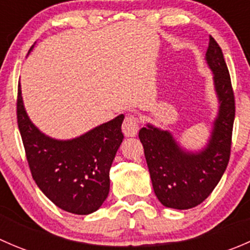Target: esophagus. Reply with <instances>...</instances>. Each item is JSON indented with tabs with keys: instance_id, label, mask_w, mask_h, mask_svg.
Here are the masks:
<instances>
[{
	"instance_id": "34e87169",
	"label": "esophagus",
	"mask_w": 250,
	"mask_h": 250,
	"mask_svg": "<svg viewBox=\"0 0 250 250\" xmlns=\"http://www.w3.org/2000/svg\"><path fill=\"white\" fill-rule=\"evenodd\" d=\"M139 130V120L135 116H127L122 123V132L125 137H135Z\"/></svg>"
}]
</instances>
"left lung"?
Returning a JSON list of instances; mask_svg holds the SVG:
<instances>
[{
	"mask_svg": "<svg viewBox=\"0 0 250 250\" xmlns=\"http://www.w3.org/2000/svg\"><path fill=\"white\" fill-rule=\"evenodd\" d=\"M206 62L213 72L219 109L202 150H186L172 133L150 123L139 132L153 191L168 208L183 210L202 203L218 185L230 160L234 97L223 50L211 36Z\"/></svg>",
	"mask_w": 250,
	"mask_h": 250,
	"instance_id": "left-lung-1",
	"label": "left lung"
}]
</instances>
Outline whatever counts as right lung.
Returning <instances> with one entry per match:
<instances>
[{
    "label": "right lung",
    "instance_id": "obj_1",
    "mask_svg": "<svg viewBox=\"0 0 250 250\" xmlns=\"http://www.w3.org/2000/svg\"><path fill=\"white\" fill-rule=\"evenodd\" d=\"M17 117L30 170L40 190L69 213L87 215L98 210L109 195L110 168L123 140L125 116L74 139H54L31 122L19 84Z\"/></svg>",
    "mask_w": 250,
    "mask_h": 250
}]
</instances>
